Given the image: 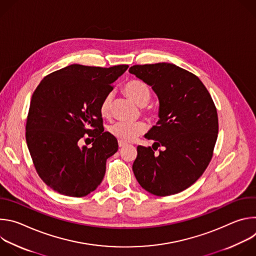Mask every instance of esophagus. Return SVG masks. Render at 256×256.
Returning a JSON list of instances; mask_svg holds the SVG:
<instances>
[{"mask_svg":"<svg viewBox=\"0 0 256 256\" xmlns=\"http://www.w3.org/2000/svg\"><path fill=\"white\" fill-rule=\"evenodd\" d=\"M118 146L120 148H122V147H124V146H126V144L124 142H122V140H118Z\"/></svg>","mask_w":256,"mask_h":256,"instance_id":"34e87169","label":"esophagus"}]
</instances>
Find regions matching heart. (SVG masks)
I'll return each instance as SVG.
<instances>
[{"mask_svg": "<svg viewBox=\"0 0 256 256\" xmlns=\"http://www.w3.org/2000/svg\"><path fill=\"white\" fill-rule=\"evenodd\" d=\"M122 90L126 95L138 106H144L151 99L150 86L140 80H128L124 84ZM112 105V93L108 92L104 95L99 105V112L102 116L106 118L110 114ZM142 112L146 116H152V110L147 108H142ZM146 130H147V124L142 120L134 122H116L108 126V132L122 142H132L136 136L144 134Z\"/></svg>", "mask_w": 256, "mask_h": 256, "instance_id": "obj_1", "label": "heart"}]
</instances>
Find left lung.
<instances>
[{
	"label": "left lung",
	"mask_w": 256,
	"mask_h": 256,
	"mask_svg": "<svg viewBox=\"0 0 256 256\" xmlns=\"http://www.w3.org/2000/svg\"><path fill=\"white\" fill-rule=\"evenodd\" d=\"M130 74L152 86L160 102L159 122L146 134L152 147L138 146L132 164L140 186L167 196L188 188L208 166L218 138L216 105L202 82L173 64H136ZM158 146H163L156 154Z\"/></svg>",
	"instance_id": "8db88e82"
}]
</instances>
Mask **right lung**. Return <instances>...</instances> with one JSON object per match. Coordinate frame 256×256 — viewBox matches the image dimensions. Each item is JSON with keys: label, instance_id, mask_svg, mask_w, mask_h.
<instances>
[{"label": "right lung", "instance_id": "add662e5", "mask_svg": "<svg viewBox=\"0 0 256 256\" xmlns=\"http://www.w3.org/2000/svg\"><path fill=\"white\" fill-rule=\"evenodd\" d=\"M128 68L70 64L48 75L33 92L26 142L36 172L54 192L82 198L101 184L118 144L104 132L99 105ZM88 137L92 147L80 148Z\"/></svg>", "mask_w": 256, "mask_h": 256}]
</instances>
